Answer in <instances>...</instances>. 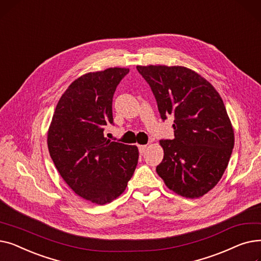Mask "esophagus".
Segmentation results:
<instances>
[{
	"instance_id": "esophagus-1",
	"label": "esophagus",
	"mask_w": 261,
	"mask_h": 261,
	"mask_svg": "<svg viewBox=\"0 0 261 261\" xmlns=\"http://www.w3.org/2000/svg\"><path fill=\"white\" fill-rule=\"evenodd\" d=\"M147 145H139V150H140V153H144L147 149Z\"/></svg>"
}]
</instances>
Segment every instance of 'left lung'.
<instances>
[{"instance_id":"left-lung-1","label":"left lung","mask_w":261,"mask_h":261,"mask_svg":"<svg viewBox=\"0 0 261 261\" xmlns=\"http://www.w3.org/2000/svg\"><path fill=\"white\" fill-rule=\"evenodd\" d=\"M151 88L162 119L174 117L173 140H162L156 167L165 185L189 199L203 197L222 177L235 144L234 129L220 94L180 65H138Z\"/></svg>"}]
</instances>
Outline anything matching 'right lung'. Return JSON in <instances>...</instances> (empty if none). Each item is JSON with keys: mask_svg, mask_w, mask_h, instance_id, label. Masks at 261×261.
Instances as JSON below:
<instances>
[{"mask_svg": "<svg viewBox=\"0 0 261 261\" xmlns=\"http://www.w3.org/2000/svg\"><path fill=\"white\" fill-rule=\"evenodd\" d=\"M126 67L80 76L60 97L47 131L50 158L64 182L79 197L103 205L127 187L139 161L136 146L105 138L113 125L112 98Z\"/></svg>", "mask_w": 261, "mask_h": 261, "instance_id": "add662e5", "label": "right lung"}]
</instances>
